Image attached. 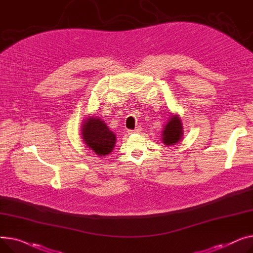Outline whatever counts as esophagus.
<instances>
[{
	"label": "esophagus",
	"instance_id": "34e87169",
	"mask_svg": "<svg viewBox=\"0 0 253 253\" xmlns=\"http://www.w3.org/2000/svg\"><path fill=\"white\" fill-rule=\"evenodd\" d=\"M142 130L143 129L140 126H138V127H136V129H133V130H127V133H141Z\"/></svg>",
	"mask_w": 253,
	"mask_h": 253
}]
</instances>
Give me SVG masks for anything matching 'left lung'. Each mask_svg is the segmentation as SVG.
<instances>
[{
  "label": "left lung",
  "mask_w": 253,
  "mask_h": 253,
  "mask_svg": "<svg viewBox=\"0 0 253 253\" xmlns=\"http://www.w3.org/2000/svg\"><path fill=\"white\" fill-rule=\"evenodd\" d=\"M184 135L181 117L177 114L169 115L161 131L162 143L166 146H173L182 141Z\"/></svg>",
  "instance_id": "obj_1"
}]
</instances>
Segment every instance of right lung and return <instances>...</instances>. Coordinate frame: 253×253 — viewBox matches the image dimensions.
<instances>
[{"instance_id":"right-lung-1","label":"right lung","mask_w":253,"mask_h":253,"mask_svg":"<svg viewBox=\"0 0 253 253\" xmlns=\"http://www.w3.org/2000/svg\"><path fill=\"white\" fill-rule=\"evenodd\" d=\"M81 135L85 146L98 156L110 154L115 147V133L98 116L84 117L81 126Z\"/></svg>"}]
</instances>
